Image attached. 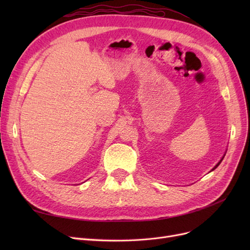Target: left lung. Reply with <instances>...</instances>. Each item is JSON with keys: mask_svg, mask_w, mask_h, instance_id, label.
<instances>
[{"mask_svg": "<svg viewBox=\"0 0 250 250\" xmlns=\"http://www.w3.org/2000/svg\"><path fill=\"white\" fill-rule=\"evenodd\" d=\"M223 158H224V156H223V157H222V158H221V160H220V162H219V163H218V164H217V165H216V166H215V167H214V168H213V170H215V169H216V168H217V167H218V166H219V165H220V164H221V162H222V160H223ZM213 170H211V171H213Z\"/></svg>", "mask_w": 250, "mask_h": 250, "instance_id": "1", "label": "left lung"}]
</instances>
